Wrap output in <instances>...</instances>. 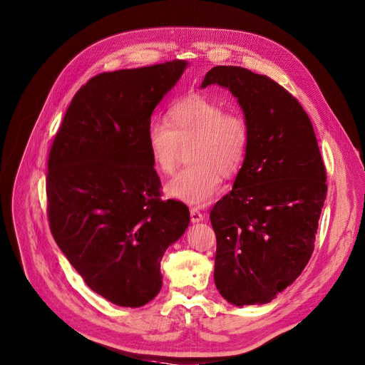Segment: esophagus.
Listing matches in <instances>:
<instances>
[{
  "label": "esophagus",
  "mask_w": 365,
  "mask_h": 365,
  "mask_svg": "<svg viewBox=\"0 0 365 365\" xmlns=\"http://www.w3.org/2000/svg\"><path fill=\"white\" fill-rule=\"evenodd\" d=\"M190 218H191L192 224H196V222H202L205 220V215L197 209H191L190 210Z\"/></svg>",
  "instance_id": "esophagus-1"
}]
</instances>
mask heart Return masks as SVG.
I'll list each match as a JSON object with an SVG mask.
<instances>
[{
	"instance_id": "b5f03b06",
	"label": "heart",
	"mask_w": 365,
	"mask_h": 365,
	"mask_svg": "<svg viewBox=\"0 0 365 365\" xmlns=\"http://www.w3.org/2000/svg\"><path fill=\"white\" fill-rule=\"evenodd\" d=\"M168 122L152 120L147 126V148L159 174L170 175L182 147L190 148L192 166L181 170L165 185L166 196L188 206L209 205L221 188L222 175L240 168L249 144V125L243 115L202 96L177 101Z\"/></svg>"
}]
</instances>
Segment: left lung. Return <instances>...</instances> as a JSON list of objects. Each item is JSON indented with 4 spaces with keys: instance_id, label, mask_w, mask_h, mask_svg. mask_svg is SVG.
I'll return each instance as SVG.
<instances>
[{
    "instance_id": "obj_1",
    "label": "left lung",
    "mask_w": 365,
    "mask_h": 365,
    "mask_svg": "<svg viewBox=\"0 0 365 365\" xmlns=\"http://www.w3.org/2000/svg\"><path fill=\"white\" fill-rule=\"evenodd\" d=\"M227 88L249 125L232 190L210 210L215 286L235 307L264 305L307 267L327 196L326 168L309 116L265 75L212 68L200 88Z\"/></svg>"
}]
</instances>
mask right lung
Masks as SVG:
<instances>
[{
  "label": "right lung",
  "instance_id": "right-lung-1",
  "mask_svg": "<svg viewBox=\"0 0 365 365\" xmlns=\"http://www.w3.org/2000/svg\"><path fill=\"white\" fill-rule=\"evenodd\" d=\"M188 63L173 60L91 78L75 94L48 158L53 237L87 286L138 308L162 289L160 261L190 224L188 207L162 202L145 134Z\"/></svg>",
  "mask_w": 365,
  "mask_h": 365
}]
</instances>
